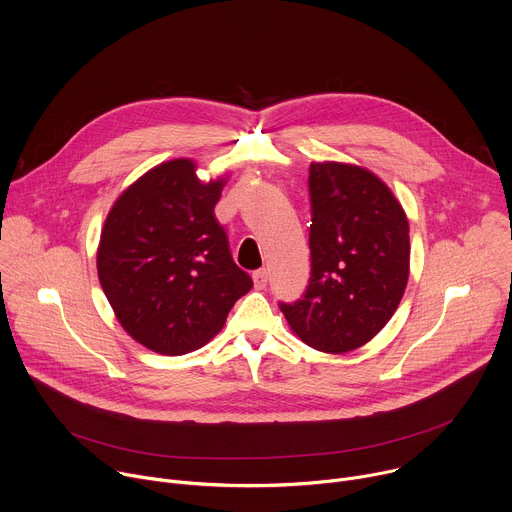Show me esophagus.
I'll use <instances>...</instances> for the list:
<instances>
[{
	"instance_id": "obj_1",
	"label": "esophagus",
	"mask_w": 512,
	"mask_h": 512,
	"mask_svg": "<svg viewBox=\"0 0 512 512\" xmlns=\"http://www.w3.org/2000/svg\"><path fill=\"white\" fill-rule=\"evenodd\" d=\"M267 279H269V273L267 269H259L253 273V283H255V289H265L267 285Z\"/></svg>"
}]
</instances>
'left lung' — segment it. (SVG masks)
<instances>
[{
  "mask_svg": "<svg viewBox=\"0 0 512 512\" xmlns=\"http://www.w3.org/2000/svg\"><path fill=\"white\" fill-rule=\"evenodd\" d=\"M311 277L281 311L303 344L323 354L366 346L396 313L410 277V225L392 189L370 168L309 166Z\"/></svg>",
  "mask_w": 512,
  "mask_h": 512,
  "instance_id": "obj_1",
  "label": "left lung"
}]
</instances>
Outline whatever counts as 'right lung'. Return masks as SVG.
I'll return each instance as SVG.
<instances>
[{
  "mask_svg": "<svg viewBox=\"0 0 512 512\" xmlns=\"http://www.w3.org/2000/svg\"><path fill=\"white\" fill-rule=\"evenodd\" d=\"M227 181H201L193 158L164 160L106 215L96 251L100 285L124 331L156 354L203 348L253 287L215 219Z\"/></svg>",
  "mask_w": 512,
  "mask_h": 512,
  "instance_id": "add662e5",
  "label": "right lung"
}]
</instances>
